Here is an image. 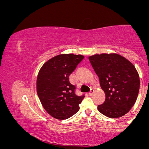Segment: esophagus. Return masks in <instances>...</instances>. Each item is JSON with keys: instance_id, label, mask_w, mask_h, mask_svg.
<instances>
[{"instance_id": "obj_1", "label": "esophagus", "mask_w": 149, "mask_h": 149, "mask_svg": "<svg viewBox=\"0 0 149 149\" xmlns=\"http://www.w3.org/2000/svg\"><path fill=\"white\" fill-rule=\"evenodd\" d=\"M94 93H95V90H94V89H91V92H90V93H89V95H90V96H92V95H93Z\"/></svg>"}]
</instances>
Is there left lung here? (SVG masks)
I'll return each instance as SVG.
<instances>
[{
  "label": "left lung",
  "mask_w": 149,
  "mask_h": 149,
  "mask_svg": "<svg viewBox=\"0 0 149 149\" xmlns=\"http://www.w3.org/2000/svg\"><path fill=\"white\" fill-rule=\"evenodd\" d=\"M88 58L105 94V100L98 105V110L110 118L124 116L135 104L139 93L140 78L135 67L116 53L94 54Z\"/></svg>",
  "instance_id": "8db88e82"
}]
</instances>
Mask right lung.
Masks as SVG:
<instances>
[{
  "label": "right lung",
  "instance_id": "add662e5",
  "mask_svg": "<svg viewBox=\"0 0 149 149\" xmlns=\"http://www.w3.org/2000/svg\"><path fill=\"white\" fill-rule=\"evenodd\" d=\"M84 58L81 54H58L47 61L39 71L38 96L46 111L54 118L66 119L79 109L84 95H75V86L69 77Z\"/></svg>",
  "mask_w": 149,
  "mask_h": 149
}]
</instances>
